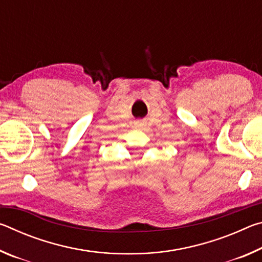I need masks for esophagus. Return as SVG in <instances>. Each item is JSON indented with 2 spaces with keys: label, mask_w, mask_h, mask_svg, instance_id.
Here are the masks:
<instances>
[{
  "label": "esophagus",
  "mask_w": 262,
  "mask_h": 262,
  "mask_svg": "<svg viewBox=\"0 0 262 262\" xmlns=\"http://www.w3.org/2000/svg\"><path fill=\"white\" fill-rule=\"evenodd\" d=\"M135 126H136V127H139V128H141L142 126H143V123H142V122H136V123H135Z\"/></svg>",
  "instance_id": "obj_1"
}]
</instances>
